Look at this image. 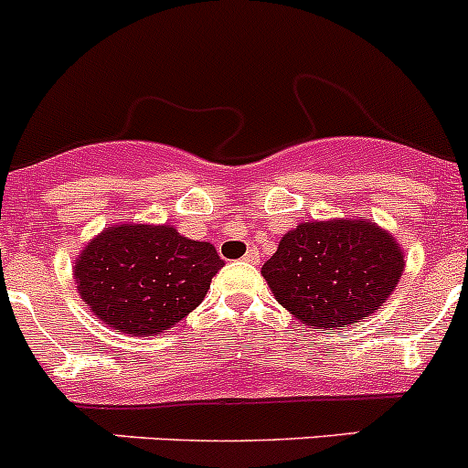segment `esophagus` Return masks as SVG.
<instances>
[{"instance_id":"1","label":"esophagus","mask_w":468,"mask_h":468,"mask_svg":"<svg viewBox=\"0 0 468 468\" xmlns=\"http://www.w3.org/2000/svg\"><path fill=\"white\" fill-rule=\"evenodd\" d=\"M244 262H249V265H258L261 262V253H258V249H249L247 253H244Z\"/></svg>"}]
</instances>
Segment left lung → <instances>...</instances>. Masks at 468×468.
Listing matches in <instances>:
<instances>
[{
	"label": "left lung",
	"mask_w": 468,
	"mask_h": 468,
	"mask_svg": "<svg viewBox=\"0 0 468 468\" xmlns=\"http://www.w3.org/2000/svg\"><path fill=\"white\" fill-rule=\"evenodd\" d=\"M402 267L400 247L370 221H306L283 235L262 276L297 320L335 329L378 311Z\"/></svg>",
	"instance_id": "left-lung-1"
}]
</instances>
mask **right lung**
<instances>
[{
  "instance_id": "add662e5",
  "label": "right lung",
  "mask_w": 468,
  "mask_h": 468,
  "mask_svg": "<svg viewBox=\"0 0 468 468\" xmlns=\"http://www.w3.org/2000/svg\"><path fill=\"white\" fill-rule=\"evenodd\" d=\"M224 261L210 242L171 226H119L100 233L75 265L77 290L104 324L148 335L169 329L206 297Z\"/></svg>"
}]
</instances>
